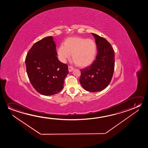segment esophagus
I'll use <instances>...</instances> for the list:
<instances>
[{
    "mask_svg": "<svg viewBox=\"0 0 148 148\" xmlns=\"http://www.w3.org/2000/svg\"><path fill=\"white\" fill-rule=\"evenodd\" d=\"M73 67L72 66H68V71L69 72H71V71H73Z\"/></svg>",
    "mask_w": 148,
    "mask_h": 148,
    "instance_id": "1",
    "label": "esophagus"
}]
</instances>
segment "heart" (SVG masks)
Listing matches in <instances>:
<instances>
[{
  "label": "heart",
  "mask_w": 148,
  "mask_h": 148,
  "mask_svg": "<svg viewBox=\"0 0 148 148\" xmlns=\"http://www.w3.org/2000/svg\"><path fill=\"white\" fill-rule=\"evenodd\" d=\"M59 59L63 63L70 59L80 67L89 66L96 56L97 46L94 40L80 37L68 38L58 48Z\"/></svg>",
  "instance_id": "obj_1"
}]
</instances>
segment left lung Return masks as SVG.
I'll return each mask as SVG.
<instances>
[{
    "mask_svg": "<svg viewBox=\"0 0 148 148\" xmlns=\"http://www.w3.org/2000/svg\"><path fill=\"white\" fill-rule=\"evenodd\" d=\"M92 34L95 38L98 53L90 66L81 69L79 81L84 89L97 92L105 89L111 81L115 67V54L113 47L106 38Z\"/></svg>",
    "mask_w": 148,
    "mask_h": 148,
    "instance_id": "obj_1",
    "label": "left lung"
}]
</instances>
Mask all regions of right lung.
Returning <instances> with one entry per match:
<instances>
[{
	"label": "right lung",
	"mask_w": 148,
	"mask_h": 148,
	"mask_svg": "<svg viewBox=\"0 0 148 148\" xmlns=\"http://www.w3.org/2000/svg\"><path fill=\"white\" fill-rule=\"evenodd\" d=\"M52 36L40 40L29 50L25 60L26 71L31 84L40 94L51 96L64 87L68 66L59 61Z\"/></svg>",
	"instance_id": "right-lung-1"
}]
</instances>
